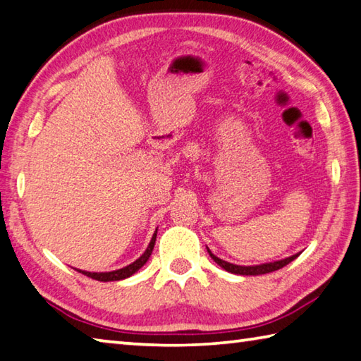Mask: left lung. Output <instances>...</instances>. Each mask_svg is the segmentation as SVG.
<instances>
[{
	"label": "left lung",
	"instance_id": "obj_1",
	"mask_svg": "<svg viewBox=\"0 0 361 361\" xmlns=\"http://www.w3.org/2000/svg\"><path fill=\"white\" fill-rule=\"evenodd\" d=\"M207 249H208V247H207ZM208 253H209V257L213 258L216 263L222 267V269H225L227 272H231V274H238V275H263V274L279 271V269H281V267L289 264L291 261H294L295 258L300 255V253H295V255H291V257L279 259V261H272V263H263V264H255V266H238V264L228 263V261H224L221 258H217L209 249H208Z\"/></svg>",
	"mask_w": 361,
	"mask_h": 361
}]
</instances>
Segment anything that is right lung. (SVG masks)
<instances>
[{
  "mask_svg": "<svg viewBox=\"0 0 361 361\" xmlns=\"http://www.w3.org/2000/svg\"><path fill=\"white\" fill-rule=\"evenodd\" d=\"M157 233H158V228H157V231H154L152 241H150V244H148L147 250L142 253V255H140L136 261H134V263L122 267V269L111 271V272H87V271H81V269H76V271L84 274V275H87V277H90V279L98 280V281H117V280L128 279V277H131L133 274H136L140 269V267H142L147 263L148 258H150L152 252H153V247H154V241H157Z\"/></svg>",
  "mask_w": 361,
  "mask_h": 361,
  "instance_id": "obj_1",
  "label": "right lung"
}]
</instances>
